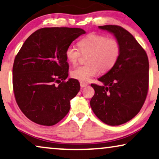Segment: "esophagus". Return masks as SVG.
Here are the masks:
<instances>
[{"mask_svg":"<svg viewBox=\"0 0 159 159\" xmlns=\"http://www.w3.org/2000/svg\"><path fill=\"white\" fill-rule=\"evenodd\" d=\"M80 85H81L82 88H84V87H86V86H87L88 84L86 83H84V82H81V83H80Z\"/></svg>","mask_w":159,"mask_h":159,"instance_id":"obj_1","label":"esophagus"}]
</instances>
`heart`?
I'll use <instances>...</instances> for the list:
<instances>
[{
    "label": "heart",
    "instance_id": "heart-1",
    "mask_svg": "<svg viewBox=\"0 0 159 159\" xmlns=\"http://www.w3.org/2000/svg\"><path fill=\"white\" fill-rule=\"evenodd\" d=\"M79 49L70 45L67 48L65 57L68 63L75 65L81 54L87 55V64L75 67L70 75L81 82H88L99 73H106L113 68L120 54V44L117 39L105 35L91 33L78 43Z\"/></svg>",
    "mask_w": 159,
    "mask_h": 159
}]
</instances>
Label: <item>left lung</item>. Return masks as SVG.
Returning <instances> with one entry per match:
<instances>
[{"label": "left lung", "instance_id": "left-lung-1", "mask_svg": "<svg viewBox=\"0 0 159 159\" xmlns=\"http://www.w3.org/2000/svg\"><path fill=\"white\" fill-rule=\"evenodd\" d=\"M113 33L120 44V54L113 68L91 84L94 95L90 105L99 120L118 126L132 119L145 102L149 84L147 54L134 36L118 25L99 26Z\"/></svg>", "mask_w": 159, "mask_h": 159}]
</instances>
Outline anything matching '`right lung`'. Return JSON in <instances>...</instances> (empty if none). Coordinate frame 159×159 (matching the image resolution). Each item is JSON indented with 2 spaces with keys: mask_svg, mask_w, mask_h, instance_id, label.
<instances>
[{
  "mask_svg": "<svg viewBox=\"0 0 159 159\" xmlns=\"http://www.w3.org/2000/svg\"><path fill=\"white\" fill-rule=\"evenodd\" d=\"M86 32L81 28L44 27L25 41L14 59L13 90L25 116L40 125L53 126L70 108L80 90L78 80L68 76L67 48Z\"/></svg>",
  "mask_w": 159,
  "mask_h": 159,
  "instance_id": "add662e5",
  "label": "right lung"
}]
</instances>
